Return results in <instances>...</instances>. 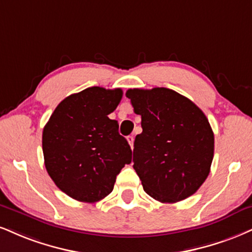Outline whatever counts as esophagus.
Segmentation results:
<instances>
[{
	"label": "esophagus",
	"instance_id": "1",
	"mask_svg": "<svg viewBox=\"0 0 252 252\" xmlns=\"http://www.w3.org/2000/svg\"><path fill=\"white\" fill-rule=\"evenodd\" d=\"M126 139H128V142H129L130 147H131V149H134V139H135L134 136H128Z\"/></svg>",
	"mask_w": 252,
	"mask_h": 252
}]
</instances>
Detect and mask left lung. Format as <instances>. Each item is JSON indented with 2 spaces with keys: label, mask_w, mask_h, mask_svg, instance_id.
Listing matches in <instances>:
<instances>
[{
  "label": "left lung",
  "mask_w": 252,
  "mask_h": 252,
  "mask_svg": "<svg viewBox=\"0 0 252 252\" xmlns=\"http://www.w3.org/2000/svg\"><path fill=\"white\" fill-rule=\"evenodd\" d=\"M142 134L134 143V169L144 191L162 203L195 193L207 180L215 138L207 116L186 96L168 89H129Z\"/></svg>",
  "instance_id": "left-lung-1"
}]
</instances>
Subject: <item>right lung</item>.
I'll return each instance as SVG.
<instances>
[{"label":"right lung","mask_w":252,"mask_h":252,"mask_svg":"<svg viewBox=\"0 0 252 252\" xmlns=\"http://www.w3.org/2000/svg\"><path fill=\"white\" fill-rule=\"evenodd\" d=\"M122 89L92 87L65 97L42 135L44 164L60 190L80 202L95 203L113 191L116 176L131 163L132 151L108 117Z\"/></svg>","instance_id":"obj_1"}]
</instances>
